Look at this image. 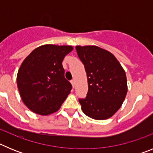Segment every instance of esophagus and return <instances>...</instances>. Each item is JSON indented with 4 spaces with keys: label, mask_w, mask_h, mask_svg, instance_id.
Listing matches in <instances>:
<instances>
[{
    "label": "esophagus",
    "mask_w": 153,
    "mask_h": 153,
    "mask_svg": "<svg viewBox=\"0 0 153 153\" xmlns=\"http://www.w3.org/2000/svg\"><path fill=\"white\" fill-rule=\"evenodd\" d=\"M70 83L72 84L73 87H74V86H75V80H74V79H72V80L70 81Z\"/></svg>",
    "instance_id": "esophagus-1"
}]
</instances>
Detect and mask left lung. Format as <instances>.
Returning a JSON list of instances; mask_svg holds the SVG:
<instances>
[{
  "mask_svg": "<svg viewBox=\"0 0 153 153\" xmlns=\"http://www.w3.org/2000/svg\"><path fill=\"white\" fill-rule=\"evenodd\" d=\"M76 50L84 65L88 83L87 96L79 100L81 109L94 120L110 118L126 96L125 70L113 53L97 46H76Z\"/></svg>",
  "mask_w": 153,
  "mask_h": 153,
  "instance_id": "8db88e82",
  "label": "left lung"
}]
</instances>
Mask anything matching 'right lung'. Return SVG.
Here are the masks:
<instances>
[{
    "mask_svg": "<svg viewBox=\"0 0 153 153\" xmlns=\"http://www.w3.org/2000/svg\"><path fill=\"white\" fill-rule=\"evenodd\" d=\"M72 46L45 44L33 50L19 68L17 83L25 106L36 114L58 111L72 89L64 77L63 58Z\"/></svg>",
    "mask_w": 153,
    "mask_h": 153,
    "instance_id": "right-lung-1",
    "label": "right lung"
}]
</instances>
